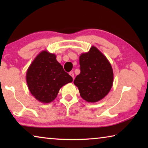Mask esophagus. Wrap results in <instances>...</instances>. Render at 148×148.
Here are the masks:
<instances>
[{"label": "esophagus", "mask_w": 148, "mask_h": 148, "mask_svg": "<svg viewBox=\"0 0 148 148\" xmlns=\"http://www.w3.org/2000/svg\"><path fill=\"white\" fill-rule=\"evenodd\" d=\"M69 74L71 75V76L73 77V79H74V72H69Z\"/></svg>", "instance_id": "34e87169"}]
</instances>
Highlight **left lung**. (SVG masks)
<instances>
[{
	"label": "left lung",
	"instance_id": "obj_1",
	"mask_svg": "<svg viewBox=\"0 0 148 148\" xmlns=\"http://www.w3.org/2000/svg\"><path fill=\"white\" fill-rule=\"evenodd\" d=\"M80 73L74 84L80 96L89 102H98L108 93L113 84L111 64L103 54L94 46L79 57Z\"/></svg>",
	"mask_w": 148,
	"mask_h": 148
}]
</instances>
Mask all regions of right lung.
<instances>
[{"instance_id": "add662e5", "label": "right lung", "mask_w": 148, "mask_h": 148, "mask_svg": "<svg viewBox=\"0 0 148 148\" xmlns=\"http://www.w3.org/2000/svg\"><path fill=\"white\" fill-rule=\"evenodd\" d=\"M26 79L31 94L44 103L53 101L60 88L73 80L57 62L56 55L46 51L39 53L30 65Z\"/></svg>"}]
</instances>
